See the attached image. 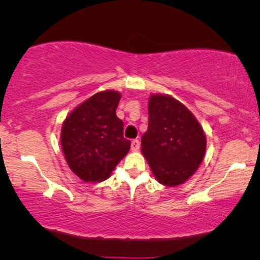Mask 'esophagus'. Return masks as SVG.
Segmentation results:
<instances>
[{"instance_id": "1", "label": "esophagus", "mask_w": 260, "mask_h": 260, "mask_svg": "<svg viewBox=\"0 0 260 260\" xmlns=\"http://www.w3.org/2000/svg\"><path fill=\"white\" fill-rule=\"evenodd\" d=\"M138 149H140V141L134 140L133 142H131V150L137 151Z\"/></svg>"}]
</instances>
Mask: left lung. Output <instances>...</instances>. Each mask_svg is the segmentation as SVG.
<instances>
[{"mask_svg":"<svg viewBox=\"0 0 260 260\" xmlns=\"http://www.w3.org/2000/svg\"><path fill=\"white\" fill-rule=\"evenodd\" d=\"M148 113L142 152L159 183L179 186L197 172L204 159V129L182 103L168 94H152Z\"/></svg>","mask_w":260,"mask_h":260,"instance_id":"left-lung-1","label":"left lung"}]
</instances>
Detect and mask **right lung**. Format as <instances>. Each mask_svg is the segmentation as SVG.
Instances as JSON below:
<instances>
[{
	"label": "right lung",
	"mask_w": 260,
	"mask_h": 260,
	"mask_svg": "<svg viewBox=\"0 0 260 260\" xmlns=\"http://www.w3.org/2000/svg\"><path fill=\"white\" fill-rule=\"evenodd\" d=\"M117 91H102L78 105L61 127V148L71 170L85 182H102L127 154L130 141L116 115Z\"/></svg>",
	"instance_id": "obj_1"
}]
</instances>
